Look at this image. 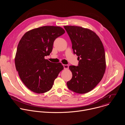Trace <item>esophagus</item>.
I'll list each match as a JSON object with an SVG mask.
<instances>
[{
  "label": "esophagus",
  "instance_id": "1",
  "mask_svg": "<svg viewBox=\"0 0 125 125\" xmlns=\"http://www.w3.org/2000/svg\"><path fill=\"white\" fill-rule=\"evenodd\" d=\"M64 69H68L69 68V66L68 65H63Z\"/></svg>",
  "mask_w": 125,
  "mask_h": 125
}]
</instances>
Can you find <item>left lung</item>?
<instances>
[{"mask_svg":"<svg viewBox=\"0 0 125 125\" xmlns=\"http://www.w3.org/2000/svg\"><path fill=\"white\" fill-rule=\"evenodd\" d=\"M72 43L78 66H70L72 78L67 83L70 90L83 94L90 92L102 80L106 69L104 48L98 35L93 31L79 26H65Z\"/></svg>","mask_w":125,"mask_h":125,"instance_id":"left-lung-1","label":"left lung"}]
</instances>
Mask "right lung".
<instances>
[{
  "label": "right lung",
  "instance_id": "obj_1",
  "mask_svg": "<svg viewBox=\"0 0 125 125\" xmlns=\"http://www.w3.org/2000/svg\"><path fill=\"white\" fill-rule=\"evenodd\" d=\"M65 32L60 27L43 26L27 31L20 41L15 58L16 69L31 91H49L64 69L61 63H52L44 57L52 52L55 40Z\"/></svg>",
  "mask_w": 125,
  "mask_h": 125
}]
</instances>
